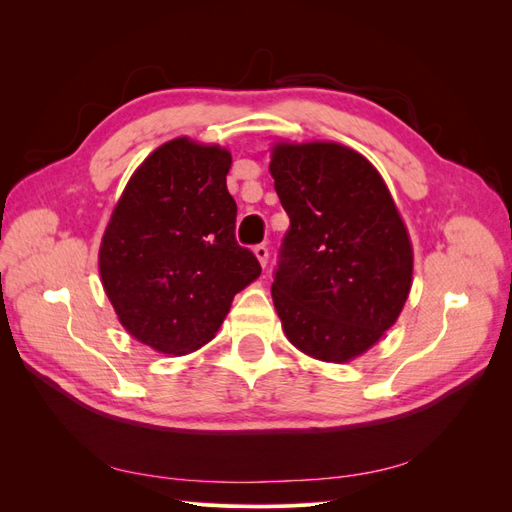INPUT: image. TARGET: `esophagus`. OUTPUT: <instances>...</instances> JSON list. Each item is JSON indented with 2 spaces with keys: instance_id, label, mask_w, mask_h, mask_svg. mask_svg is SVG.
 <instances>
[{
  "instance_id": "1",
  "label": "esophagus",
  "mask_w": 512,
  "mask_h": 512,
  "mask_svg": "<svg viewBox=\"0 0 512 512\" xmlns=\"http://www.w3.org/2000/svg\"><path fill=\"white\" fill-rule=\"evenodd\" d=\"M254 254H256V258L260 260V265H262V267H267V260H269V247L260 243V245H256V247H254Z\"/></svg>"
}]
</instances>
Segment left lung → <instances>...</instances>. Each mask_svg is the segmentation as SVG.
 Here are the masks:
<instances>
[{
	"label": "left lung",
	"mask_w": 512,
	"mask_h": 512,
	"mask_svg": "<svg viewBox=\"0 0 512 512\" xmlns=\"http://www.w3.org/2000/svg\"><path fill=\"white\" fill-rule=\"evenodd\" d=\"M290 218L271 294L290 342L346 363L391 329L412 286V245L378 170L337 143L277 145Z\"/></svg>",
	"instance_id": "obj_1"
}]
</instances>
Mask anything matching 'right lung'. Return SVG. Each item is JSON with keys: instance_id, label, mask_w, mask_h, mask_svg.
<instances>
[{"instance_id": "right-lung-1", "label": "right lung", "mask_w": 512, "mask_h": 512, "mask_svg": "<svg viewBox=\"0 0 512 512\" xmlns=\"http://www.w3.org/2000/svg\"><path fill=\"white\" fill-rule=\"evenodd\" d=\"M226 149L175 138L138 166L106 226L100 275L138 342L188 354L222 327L235 294L260 275L235 239Z\"/></svg>"}]
</instances>
